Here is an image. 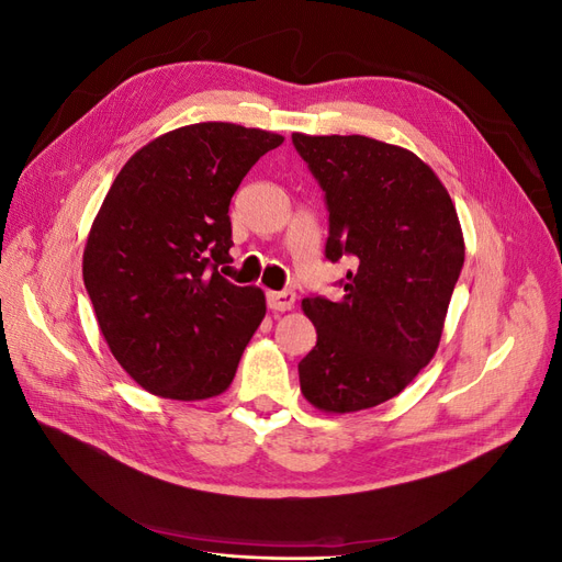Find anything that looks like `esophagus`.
I'll use <instances>...</instances> for the list:
<instances>
[{"instance_id": "1", "label": "esophagus", "mask_w": 562, "mask_h": 562, "mask_svg": "<svg viewBox=\"0 0 562 562\" xmlns=\"http://www.w3.org/2000/svg\"><path fill=\"white\" fill-rule=\"evenodd\" d=\"M295 293L293 291H279V293H267V307L274 312H288L293 310Z\"/></svg>"}]
</instances>
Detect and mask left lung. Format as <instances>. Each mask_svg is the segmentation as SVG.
I'll list each match as a JSON object with an SVG mask.
<instances>
[{
	"label": "left lung",
	"mask_w": 562,
	"mask_h": 562,
	"mask_svg": "<svg viewBox=\"0 0 562 562\" xmlns=\"http://www.w3.org/2000/svg\"><path fill=\"white\" fill-rule=\"evenodd\" d=\"M293 145L326 194V258L353 265L342 300L302 302L316 347L297 366L300 389L318 411H366L434 359L464 265L462 227L413 151L366 135L293 133Z\"/></svg>",
	"instance_id": "1"
}]
</instances>
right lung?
Listing matches in <instances>:
<instances>
[{
	"instance_id": "add662e5",
	"label": "right lung",
	"mask_w": 562,
	"mask_h": 562,
	"mask_svg": "<svg viewBox=\"0 0 562 562\" xmlns=\"http://www.w3.org/2000/svg\"><path fill=\"white\" fill-rule=\"evenodd\" d=\"M281 135L225 122L182 126L126 161L83 250V285L114 359L149 394H223L265 318V293L220 274L229 203Z\"/></svg>"
}]
</instances>
